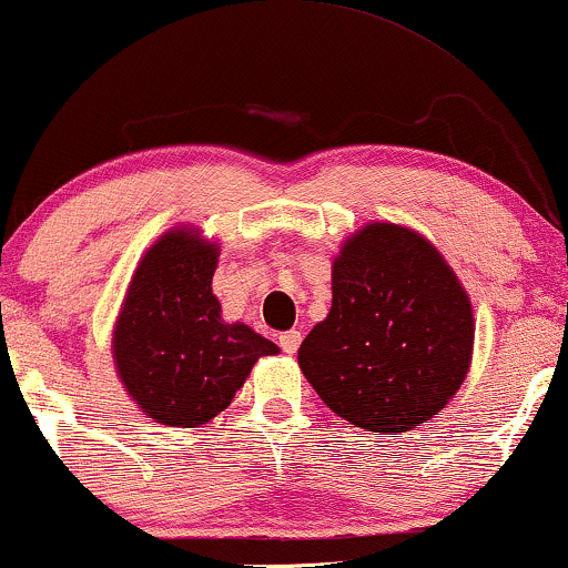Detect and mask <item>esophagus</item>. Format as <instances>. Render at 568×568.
<instances>
[{
	"label": "esophagus",
	"mask_w": 568,
	"mask_h": 568,
	"mask_svg": "<svg viewBox=\"0 0 568 568\" xmlns=\"http://www.w3.org/2000/svg\"><path fill=\"white\" fill-rule=\"evenodd\" d=\"M298 344H302V333H298V331L280 333V346H283L285 354H296Z\"/></svg>",
	"instance_id": "34e87169"
}]
</instances>
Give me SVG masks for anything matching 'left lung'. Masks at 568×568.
<instances>
[{"label": "left lung", "mask_w": 568, "mask_h": 568, "mask_svg": "<svg viewBox=\"0 0 568 568\" xmlns=\"http://www.w3.org/2000/svg\"><path fill=\"white\" fill-rule=\"evenodd\" d=\"M333 302L298 346V367L338 418L405 434L447 407L474 359V306L418 230L367 222L341 243Z\"/></svg>", "instance_id": "left-lung-1"}]
</instances>
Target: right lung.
I'll use <instances>...</instances> for the list:
<instances>
[{"mask_svg":"<svg viewBox=\"0 0 568 568\" xmlns=\"http://www.w3.org/2000/svg\"><path fill=\"white\" fill-rule=\"evenodd\" d=\"M219 243L193 224L166 230L142 254L113 325L111 354L124 392L153 423L197 428L277 344L245 323H224L211 291Z\"/></svg>","mask_w":568,"mask_h":568,"instance_id":"add662e5","label":"right lung"}]
</instances>
